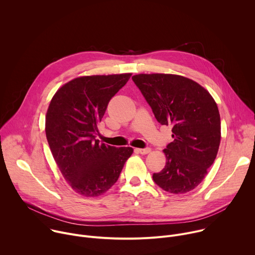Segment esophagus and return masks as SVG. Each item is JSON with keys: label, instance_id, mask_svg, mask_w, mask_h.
<instances>
[{"label": "esophagus", "instance_id": "34e87169", "mask_svg": "<svg viewBox=\"0 0 255 255\" xmlns=\"http://www.w3.org/2000/svg\"><path fill=\"white\" fill-rule=\"evenodd\" d=\"M135 151L140 154H147L151 151V149L150 148H136Z\"/></svg>", "mask_w": 255, "mask_h": 255}]
</instances>
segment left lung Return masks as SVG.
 Masks as SVG:
<instances>
[{
  "label": "left lung",
  "instance_id": "obj_1",
  "mask_svg": "<svg viewBox=\"0 0 255 255\" xmlns=\"http://www.w3.org/2000/svg\"><path fill=\"white\" fill-rule=\"evenodd\" d=\"M161 125L171 126L173 141L163 153L165 166L154 183L170 194L197 188L213 164L221 140V120L211 94L195 81L170 74L132 77Z\"/></svg>",
  "mask_w": 255,
  "mask_h": 255
}]
</instances>
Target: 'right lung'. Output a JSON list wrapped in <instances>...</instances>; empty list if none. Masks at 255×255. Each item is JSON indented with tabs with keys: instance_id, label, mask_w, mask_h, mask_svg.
Listing matches in <instances>:
<instances>
[{
	"instance_id": "add662e5",
	"label": "right lung",
	"mask_w": 255,
	"mask_h": 255,
	"mask_svg": "<svg viewBox=\"0 0 255 255\" xmlns=\"http://www.w3.org/2000/svg\"><path fill=\"white\" fill-rule=\"evenodd\" d=\"M132 74L85 76L69 81L52 97L45 133L52 156L76 193L94 198L116 183L132 147H115L95 138L110 100Z\"/></svg>"
}]
</instances>
